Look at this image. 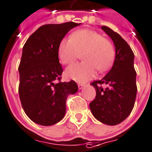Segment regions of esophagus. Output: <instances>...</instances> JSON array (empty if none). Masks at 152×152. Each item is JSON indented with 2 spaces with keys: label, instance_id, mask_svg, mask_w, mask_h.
Segmentation results:
<instances>
[{
  "label": "esophagus",
  "instance_id": "esophagus-1",
  "mask_svg": "<svg viewBox=\"0 0 152 152\" xmlns=\"http://www.w3.org/2000/svg\"><path fill=\"white\" fill-rule=\"evenodd\" d=\"M77 86H78V88H79V90H81V89H83V87H84V84H82V83H78L77 84Z\"/></svg>",
  "mask_w": 152,
  "mask_h": 152
}]
</instances>
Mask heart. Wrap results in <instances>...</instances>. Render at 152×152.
<instances>
[{
    "instance_id": "b5f03b06",
    "label": "heart",
    "mask_w": 152,
    "mask_h": 152,
    "mask_svg": "<svg viewBox=\"0 0 152 152\" xmlns=\"http://www.w3.org/2000/svg\"><path fill=\"white\" fill-rule=\"evenodd\" d=\"M58 53L64 65L71 64L81 54L83 62L68 67L65 77L84 83L95 75L96 69L102 72L110 68L115 59V51L112 42L98 32L80 29L72 33L69 39L61 40Z\"/></svg>"
}]
</instances>
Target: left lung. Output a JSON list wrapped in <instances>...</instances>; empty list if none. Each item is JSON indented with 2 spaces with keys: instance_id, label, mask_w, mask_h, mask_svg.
I'll return each mask as SVG.
<instances>
[{
  "instance_id": "obj_1",
  "label": "left lung",
  "mask_w": 152,
  "mask_h": 152,
  "mask_svg": "<svg viewBox=\"0 0 152 152\" xmlns=\"http://www.w3.org/2000/svg\"><path fill=\"white\" fill-rule=\"evenodd\" d=\"M101 28L114 42L115 58L106 76L91 84L96 91V96L90 103V109L97 120L115 126L125 120L134 107L137 94L134 55L119 34L107 26ZM102 84L107 85L106 88Z\"/></svg>"
}]
</instances>
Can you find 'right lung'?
Segmentation results:
<instances>
[{"label":"right lung","mask_w":152,"mask_h":152,"mask_svg":"<svg viewBox=\"0 0 152 152\" xmlns=\"http://www.w3.org/2000/svg\"><path fill=\"white\" fill-rule=\"evenodd\" d=\"M79 25L69 21L42 26L24 45L18 67V91L24 111L35 124L51 126L61 121L66 114L67 97L78 90L75 81H60L63 69L58 49L66 34Z\"/></svg>","instance_id":"1"}]
</instances>
